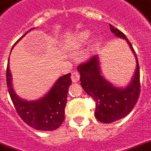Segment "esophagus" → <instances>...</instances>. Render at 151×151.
<instances>
[{"label":"esophagus","instance_id":"34e87169","mask_svg":"<svg viewBox=\"0 0 151 151\" xmlns=\"http://www.w3.org/2000/svg\"><path fill=\"white\" fill-rule=\"evenodd\" d=\"M80 73H79V71H73L72 74H71V80H72V82H73V83H76V82H78L79 80H80Z\"/></svg>","mask_w":151,"mask_h":151}]
</instances>
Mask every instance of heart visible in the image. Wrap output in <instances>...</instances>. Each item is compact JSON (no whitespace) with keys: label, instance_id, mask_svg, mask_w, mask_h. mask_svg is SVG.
<instances>
[{"label":"heart","instance_id":"b5f03b06","mask_svg":"<svg viewBox=\"0 0 151 151\" xmlns=\"http://www.w3.org/2000/svg\"><path fill=\"white\" fill-rule=\"evenodd\" d=\"M90 35L91 34L88 30H83V31L79 32L68 42V47H71L73 49L80 48L88 42V38H90Z\"/></svg>","mask_w":151,"mask_h":151}]
</instances>
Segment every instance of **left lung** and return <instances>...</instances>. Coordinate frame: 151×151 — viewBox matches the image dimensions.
<instances>
[{
  "label": "left lung",
  "instance_id": "1",
  "mask_svg": "<svg viewBox=\"0 0 151 151\" xmlns=\"http://www.w3.org/2000/svg\"><path fill=\"white\" fill-rule=\"evenodd\" d=\"M114 35L128 42L136 58L137 68L131 83L125 88L113 86L101 75L99 59L92 56L77 68L80 74V84L96 102L95 116L102 123H112L127 116L134 109L140 95V70L137 55L123 33L109 24Z\"/></svg>",
  "mask_w": 151,
  "mask_h": 151
}]
</instances>
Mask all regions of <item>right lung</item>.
I'll list each match as a JSON object with an SVG mask.
<instances>
[{"instance_id":"obj_1","label":"right lung","mask_w":151,"mask_h":151,"mask_svg":"<svg viewBox=\"0 0 151 151\" xmlns=\"http://www.w3.org/2000/svg\"><path fill=\"white\" fill-rule=\"evenodd\" d=\"M27 33L15 42L14 47ZM11 80L8 62L6 68L8 91L17 114L25 123L41 131L55 130L62 125L65 118L68 88L71 84V73L60 77L47 95L36 101H26L19 98L14 92Z\"/></svg>"}]
</instances>
